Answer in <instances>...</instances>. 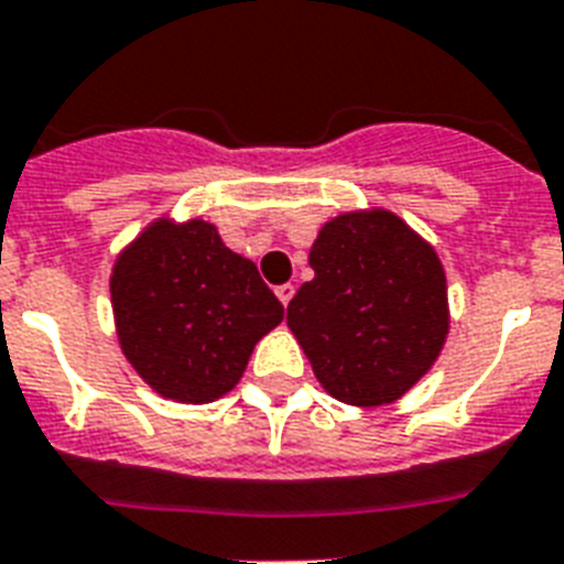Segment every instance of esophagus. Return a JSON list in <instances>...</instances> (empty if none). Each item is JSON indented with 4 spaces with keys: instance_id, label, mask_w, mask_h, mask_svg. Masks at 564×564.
<instances>
[{
    "instance_id": "34e87169",
    "label": "esophagus",
    "mask_w": 564,
    "mask_h": 564,
    "mask_svg": "<svg viewBox=\"0 0 564 564\" xmlns=\"http://www.w3.org/2000/svg\"><path fill=\"white\" fill-rule=\"evenodd\" d=\"M276 296H279V303H282L288 308V303H291V296H294V285H291V282H288V285H279L276 288Z\"/></svg>"
}]
</instances>
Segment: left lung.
<instances>
[{
	"label": "left lung",
	"instance_id": "left-lung-1",
	"mask_svg": "<svg viewBox=\"0 0 564 564\" xmlns=\"http://www.w3.org/2000/svg\"><path fill=\"white\" fill-rule=\"evenodd\" d=\"M308 264L314 279L288 303V328L323 390L355 408L402 399L448 335L434 247L393 212H344L323 224Z\"/></svg>",
	"mask_w": 564,
	"mask_h": 564
}]
</instances>
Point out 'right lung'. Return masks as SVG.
I'll list each match as a JSON object with an SVG mask.
<instances>
[{
  "instance_id": "1",
  "label": "right lung",
  "mask_w": 564,
  "mask_h": 564,
  "mask_svg": "<svg viewBox=\"0 0 564 564\" xmlns=\"http://www.w3.org/2000/svg\"><path fill=\"white\" fill-rule=\"evenodd\" d=\"M110 300L130 367L154 393L183 404L227 395L285 314L253 261L200 218H160L142 229L112 264Z\"/></svg>"
}]
</instances>
